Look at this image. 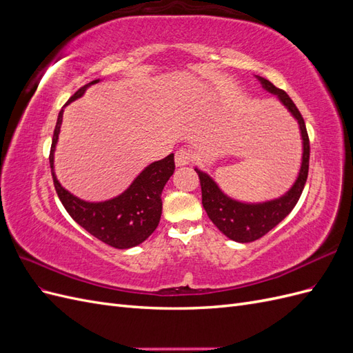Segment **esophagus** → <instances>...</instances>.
Here are the masks:
<instances>
[{"label": "esophagus", "mask_w": 353, "mask_h": 353, "mask_svg": "<svg viewBox=\"0 0 353 353\" xmlns=\"http://www.w3.org/2000/svg\"><path fill=\"white\" fill-rule=\"evenodd\" d=\"M191 159H193V154H191L190 150L187 148H179V150L175 153V163L176 166H187L191 163Z\"/></svg>", "instance_id": "esophagus-1"}]
</instances>
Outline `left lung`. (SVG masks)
<instances>
[{"label": "left lung", "instance_id": "left-lung-1", "mask_svg": "<svg viewBox=\"0 0 353 353\" xmlns=\"http://www.w3.org/2000/svg\"><path fill=\"white\" fill-rule=\"evenodd\" d=\"M256 78L261 82L263 90L279 97V100L285 105V109L297 121L302 135L303 153L301 170H299L293 187L281 197L263 203H243L234 200L223 193L206 172H201L197 168L194 169L201 185L203 208H205L209 219L215 223L222 234H225L228 239L239 243H250L258 240L274 227L279 225L301 199L309 170V150L311 148H309V137L301 112H299L296 104L288 97L285 91L276 88L274 83L262 77Z\"/></svg>", "mask_w": 353, "mask_h": 353}]
</instances>
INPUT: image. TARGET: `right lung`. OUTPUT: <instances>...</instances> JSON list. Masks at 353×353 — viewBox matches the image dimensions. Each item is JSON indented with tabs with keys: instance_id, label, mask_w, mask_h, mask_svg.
I'll return each mask as SVG.
<instances>
[{
	"instance_id": "right-lung-1",
	"label": "right lung",
	"mask_w": 353,
	"mask_h": 353,
	"mask_svg": "<svg viewBox=\"0 0 353 353\" xmlns=\"http://www.w3.org/2000/svg\"><path fill=\"white\" fill-rule=\"evenodd\" d=\"M95 79L83 85L65 104L79 99ZM63 109L59 113L52 135L50 168L57 196L74 222L91 236L116 249H130L141 244L157 228L162 215V191L175 170L174 153L148 165L122 194L105 201H85L63 188L54 174V152L59 140Z\"/></svg>"
}]
</instances>
